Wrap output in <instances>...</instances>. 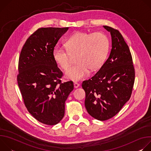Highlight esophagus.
Masks as SVG:
<instances>
[{
    "label": "esophagus",
    "mask_w": 151,
    "mask_h": 151,
    "mask_svg": "<svg viewBox=\"0 0 151 151\" xmlns=\"http://www.w3.org/2000/svg\"><path fill=\"white\" fill-rule=\"evenodd\" d=\"M79 84L78 83H76V82H75L74 83V87H75V88H78L79 87Z\"/></svg>",
    "instance_id": "34e87169"
}]
</instances>
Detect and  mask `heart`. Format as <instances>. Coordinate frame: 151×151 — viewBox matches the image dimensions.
<instances>
[{
  "label": "heart",
  "instance_id": "1",
  "mask_svg": "<svg viewBox=\"0 0 151 151\" xmlns=\"http://www.w3.org/2000/svg\"><path fill=\"white\" fill-rule=\"evenodd\" d=\"M65 45L70 53L57 45L52 51L53 58L61 69L66 70L70 64V55L78 54L77 64L68 69L65 76L69 80L79 81L88 75L90 69L95 70L102 66L109 52V43L102 33L77 32L66 40Z\"/></svg>",
  "mask_w": 151,
  "mask_h": 151
}]
</instances>
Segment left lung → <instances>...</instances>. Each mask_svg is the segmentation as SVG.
Masks as SVG:
<instances>
[{"mask_svg":"<svg viewBox=\"0 0 151 151\" xmlns=\"http://www.w3.org/2000/svg\"><path fill=\"white\" fill-rule=\"evenodd\" d=\"M103 27L111 35L109 56L91 79L82 83L86 109L100 121L109 119L120 111L130 98L135 77L132 54L122 35L111 27Z\"/></svg>","mask_w":151,"mask_h":151,"instance_id":"left-lung-1","label":"left lung"}]
</instances>
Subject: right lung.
Instances as JSON below:
<instances>
[{"label":"right lung","mask_w":151,"mask_h":151,"mask_svg":"<svg viewBox=\"0 0 151 151\" xmlns=\"http://www.w3.org/2000/svg\"><path fill=\"white\" fill-rule=\"evenodd\" d=\"M69 27L40 28L21 51L17 81L24 104L38 121L52 125L64 115L65 101L73 90L72 81L61 83L63 73L52 57L58 40Z\"/></svg>","instance_id":"add662e5"}]
</instances>
